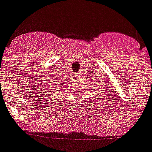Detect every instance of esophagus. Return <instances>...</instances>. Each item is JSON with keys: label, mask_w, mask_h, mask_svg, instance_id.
I'll list each match as a JSON object with an SVG mask.
<instances>
[{"label": "esophagus", "mask_w": 152, "mask_h": 152, "mask_svg": "<svg viewBox=\"0 0 152 152\" xmlns=\"http://www.w3.org/2000/svg\"><path fill=\"white\" fill-rule=\"evenodd\" d=\"M80 76V73H76V74H75V77H79Z\"/></svg>", "instance_id": "esophagus-1"}]
</instances>
